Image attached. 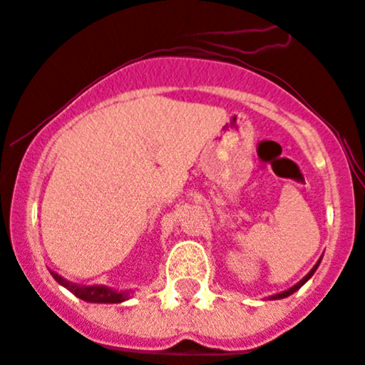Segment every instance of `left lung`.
Here are the masks:
<instances>
[{"label": "left lung", "instance_id": "1", "mask_svg": "<svg viewBox=\"0 0 365 365\" xmlns=\"http://www.w3.org/2000/svg\"><path fill=\"white\" fill-rule=\"evenodd\" d=\"M317 265H319V264H316V267H314V269H312V271H310V272H309V274H307V277H305V278H303V280H302V282H299V284H296V285H294V287H291V289H289V291H285V292H280V294H277V296H272V298H274V299H280V298H287V296H291V294H292V292H296V291H298V289H299V287H302V285H303V284H305V282H307V280H309V278H310V277H312L314 272H316Z\"/></svg>", "mask_w": 365, "mask_h": 365}]
</instances>
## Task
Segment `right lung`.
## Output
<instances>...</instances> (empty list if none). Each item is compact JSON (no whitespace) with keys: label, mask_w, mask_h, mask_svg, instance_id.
<instances>
[{"label":"right lung","mask_w":365,"mask_h":365,"mask_svg":"<svg viewBox=\"0 0 365 365\" xmlns=\"http://www.w3.org/2000/svg\"><path fill=\"white\" fill-rule=\"evenodd\" d=\"M51 277L58 282L60 285H63L66 289H69L74 296H78L83 302L91 303H121L125 299H128L130 291H114V289L103 287V285H76L71 284V282L63 280L62 277H58L56 272L51 271Z\"/></svg>","instance_id":"right-lung-1"}]
</instances>
